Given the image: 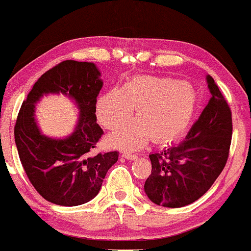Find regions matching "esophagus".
Listing matches in <instances>:
<instances>
[{
    "label": "esophagus",
    "mask_w": 251,
    "mask_h": 251,
    "mask_svg": "<svg viewBox=\"0 0 251 251\" xmlns=\"http://www.w3.org/2000/svg\"><path fill=\"white\" fill-rule=\"evenodd\" d=\"M122 157H125V159H126V160H136L137 156L136 154H130V153H123L122 154Z\"/></svg>",
    "instance_id": "esophagus-1"
}]
</instances>
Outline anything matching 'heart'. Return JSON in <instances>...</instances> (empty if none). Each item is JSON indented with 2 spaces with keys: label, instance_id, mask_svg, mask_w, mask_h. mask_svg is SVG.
Listing matches in <instances>:
<instances>
[{
  "label": "heart",
  "instance_id": "obj_1",
  "mask_svg": "<svg viewBox=\"0 0 251 251\" xmlns=\"http://www.w3.org/2000/svg\"><path fill=\"white\" fill-rule=\"evenodd\" d=\"M196 94L186 81L155 75H137L125 85L104 94L97 102V117L109 130H117L131 118L136 122L108 139L115 148L135 151L149 139L155 143L172 141L186 130L192 120Z\"/></svg>",
  "mask_w": 251,
  "mask_h": 251
}]
</instances>
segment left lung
I'll use <instances>...</instances> for the list:
<instances>
[{"mask_svg": "<svg viewBox=\"0 0 251 251\" xmlns=\"http://www.w3.org/2000/svg\"><path fill=\"white\" fill-rule=\"evenodd\" d=\"M209 104L188 131L186 139L149 155L151 173L145 192L165 207H182L204 196L227 161L232 136L230 106L211 75Z\"/></svg>", "mask_w": 251, "mask_h": 251, "instance_id": "8db88e82", "label": "left lung"}]
</instances>
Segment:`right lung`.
<instances>
[{
	"label": "right lung",
	"mask_w": 251,
	"mask_h": 251,
	"mask_svg": "<svg viewBox=\"0 0 251 251\" xmlns=\"http://www.w3.org/2000/svg\"><path fill=\"white\" fill-rule=\"evenodd\" d=\"M103 86L94 63L65 60L45 72L22 103L14 135L20 161L30 184L46 201L77 206L100 192L118 151L92 153L104 134L97 125L96 102ZM67 94L81 110L71 137L55 140L42 135L34 120L35 103L46 93Z\"/></svg>",
	"instance_id": "right-lung-1"
}]
</instances>
